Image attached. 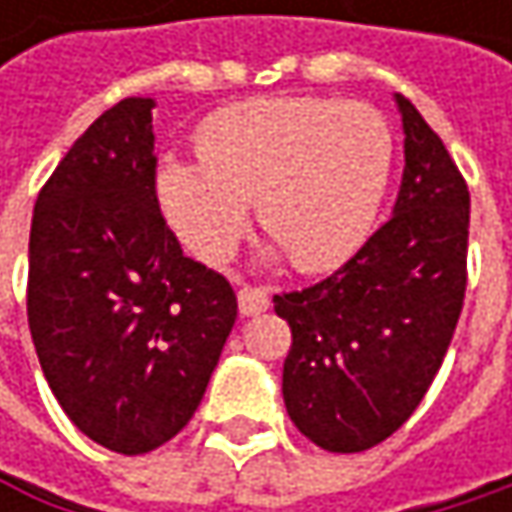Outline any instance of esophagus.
<instances>
[{"label": "esophagus", "mask_w": 512, "mask_h": 512, "mask_svg": "<svg viewBox=\"0 0 512 512\" xmlns=\"http://www.w3.org/2000/svg\"><path fill=\"white\" fill-rule=\"evenodd\" d=\"M237 299H240V314L255 317V314H263L269 308V287H263V284H246V287H240Z\"/></svg>", "instance_id": "esophagus-1"}]
</instances>
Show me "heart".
Wrapping results in <instances>:
<instances>
[{
	"label": "heart",
	"instance_id": "obj_1",
	"mask_svg": "<svg viewBox=\"0 0 512 512\" xmlns=\"http://www.w3.org/2000/svg\"><path fill=\"white\" fill-rule=\"evenodd\" d=\"M195 156H162L156 195L192 255L222 263L249 201L260 228L302 272H326L364 246L394 171V133L361 100L263 97L204 121Z\"/></svg>",
	"mask_w": 512,
	"mask_h": 512
}]
</instances>
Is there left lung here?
<instances>
[{"label": "left lung", "mask_w": 512, "mask_h": 512, "mask_svg": "<svg viewBox=\"0 0 512 512\" xmlns=\"http://www.w3.org/2000/svg\"><path fill=\"white\" fill-rule=\"evenodd\" d=\"M406 168L394 216L329 278L272 296L293 344L284 406L314 445L358 454L397 433L433 385L468 281V186L397 94Z\"/></svg>", "instance_id": "left-lung-1"}]
</instances>
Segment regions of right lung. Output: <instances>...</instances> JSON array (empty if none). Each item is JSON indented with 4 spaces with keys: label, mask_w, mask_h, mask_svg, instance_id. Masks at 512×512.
Returning a JSON list of instances; mask_svg holds the SVG:
<instances>
[{
    "label": "right lung",
    "mask_w": 512,
    "mask_h": 512,
    "mask_svg": "<svg viewBox=\"0 0 512 512\" xmlns=\"http://www.w3.org/2000/svg\"><path fill=\"white\" fill-rule=\"evenodd\" d=\"M154 100L106 109L44 183L26 311L64 415L148 454L195 415L237 320L225 275L183 255L156 198Z\"/></svg>",
    "instance_id": "add662e5"
}]
</instances>
